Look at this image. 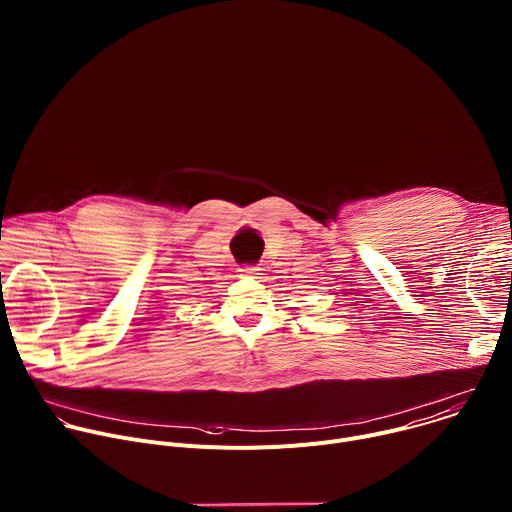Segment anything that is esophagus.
Wrapping results in <instances>:
<instances>
[{"label":"esophagus","mask_w":512,"mask_h":512,"mask_svg":"<svg viewBox=\"0 0 512 512\" xmlns=\"http://www.w3.org/2000/svg\"><path fill=\"white\" fill-rule=\"evenodd\" d=\"M239 271H243V273H247V275H257L261 269L255 267V265H245V267H241Z\"/></svg>","instance_id":"esophagus-1"}]
</instances>
